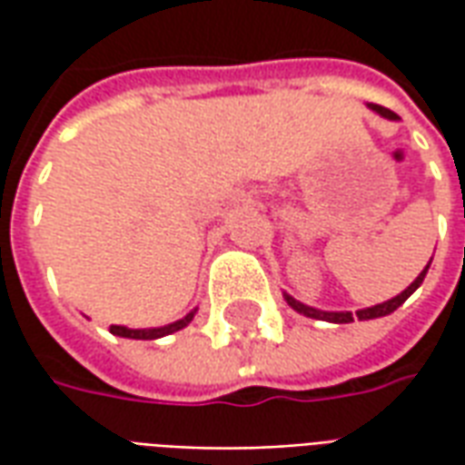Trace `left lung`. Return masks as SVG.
Listing matches in <instances>:
<instances>
[{"label":"left lung","instance_id":"8db88e82","mask_svg":"<svg viewBox=\"0 0 465 465\" xmlns=\"http://www.w3.org/2000/svg\"><path fill=\"white\" fill-rule=\"evenodd\" d=\"M371 112H376L379 116H383V119H391V122H396L399 116L393 114L391 109H386V106H379V104H369ZM433 262V259H430ZM430 262L426 263V269L413 279V282L403 289V292L399 293V296H393V299H389V302L383 303H376V306H369V309H359L356 313L351 312H322V309H313V306H306V303L296 302L292 293L283 292V299H286V303L292 306L293 312L303 313V316H309V319H319V322H329V323H351L353 319H359V322H371V319H381V316H389V313H393L396 309H399L401 303L409 299L411 293L419 289L420 283H423V279H426V273H429V266Z\"/></svg>","mask_w":465,"mask_h":465}]
</instances>
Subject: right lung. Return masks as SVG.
Returning <instances> with one entry per match:
<instances>
[{
    "instance_id": "add662e5",
    "label": "right lung",
    "mask_w": 465,
    "mask_h": 465,
    "mask_svg": "<svg viewBox=\"0 0 465 465\" xmlns=\"http://www.w3.org/2000/svg\"><path fill=\"white\" fill-rule=\"evenodd\" d=\"M196 316V309L189 312L183 319L173 323H166V326H156V329H129V326H112V333L114 336H122V339H139V341H153V339H162V336H169V333L182 331L183 326H189Z\"/></svg>"
}]
</instances>
